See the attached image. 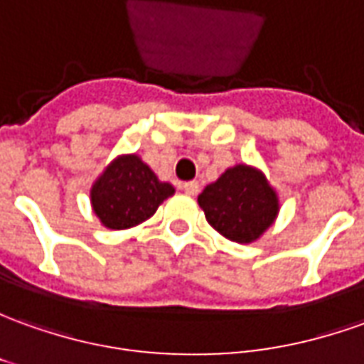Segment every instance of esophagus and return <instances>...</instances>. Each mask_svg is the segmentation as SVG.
Instances as JSON below:
<instances>
[{
    "mask_svg": "<svg viewBox=\"0 0 364 364\" xmlns=\"http://www.w3.org/2000/svg\"><path fill=\"white\" fill-rule=\"evenodd\" d=\"M180 188L186 192L188 196H196L198 192H200V184H198L196 180H192V182H184Z\"/></svg>",
    "mask_w": 364,
    "mask_h": 364,
    "instance_id": "esophagus-1",
    "label": "esophagus"
}]
</instances>
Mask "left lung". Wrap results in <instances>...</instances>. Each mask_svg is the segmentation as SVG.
<instances>
[{"label": "left lung", "mask_w": 364, "mask_h": 364, "mask_svg": "<svg viewBox=\"0 0 364 364\" xmlns=\"http://www.w3.org/2000/svg\"><path fill=\"white\" fill-rule=\"evenodd\" d=\"M208 224L235 244L259 240L279 214V198L259 168L235 164L198 196Z\"/></svg>", "instance_id": "8db88e82"}]
</instances>
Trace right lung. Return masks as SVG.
Here are the masks:
<instances>
[{
	"label": "right lung",
	"instance_id": "right-lung-1",
	"mask_svg": "<svg viewBox=\"0 0 364 364\" xmlns=\"http://www.w3.org/2000/svg\"><path fill=\"white\" fill-rule=\"evenodd\" d=\"M174 194L170 182H160L139 154H120L91 188V206L109 230H129L146 222Z\"/></svg>",
	"mask_w": 364,
	"mask_h": 364
}]
</instances>
